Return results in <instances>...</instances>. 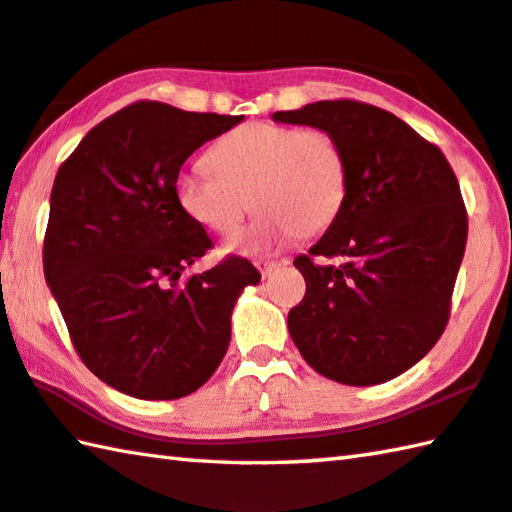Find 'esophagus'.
Instances as JSON below:
<instances>
[{
  "label": "esophagus",
  "mask_w": 512,
  "mask_h": 512,
  "mask_svg": "<svg viewBox=\"0 0 512 512\" xmlns=\"http://www.w3.org/2000/svg\"><path fill=\"white\" fill-rule=\"evenodd\" d=\"M286 262H273V259H259L257 262V268L262 271L264 277H271L275 271H280V268L284 266Z\"/></svg>",
  "instance_id": "1"
}]
</instances>
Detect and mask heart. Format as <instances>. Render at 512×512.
Returning <instances> with one entry per match:
<instances>
[{
    "mask_svg": "<svg viewBox=\"0 0 512 512\" xmlns=\"http://www.w3.org/2000/svg\"><path fill=\"white\" fill-rule=\"evenodd\" d=\"M210 170H183L174 194L185 215L230 235L253 208L257 219L230 237L228 253H259L291 235L327 230L347 194V159L327 129L246 123L208 152Z\"/></svg>",
    "mask_w": 512,
    "mask_h": 512,
    "instance_id": "heart-1",
    "label": "heart"
}]
</instances>
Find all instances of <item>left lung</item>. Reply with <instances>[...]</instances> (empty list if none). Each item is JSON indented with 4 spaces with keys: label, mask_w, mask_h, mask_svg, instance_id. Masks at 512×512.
<instances>
[{
    "label": "left lung",
    "mask_w": 512,
    "mask_h": 512,
    "mask_svg": "<svg viewBox=\"0 0 512 512\" xmlns=\"http://www.w3.org/2000/svg\"><path fill=\"white\" fill-rule=\"evenodd\" d=\"M273 120L327 129L347 159L340 212L293 262L306 293L288 311V333L324 378L387 383L414 367L448 324L468 239L457 176L439 147L365 102L320 100L275 111Z\"/></svg>",
    "instance_id": "obj_1"
}]
</instances>
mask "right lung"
Masks as SVG:
<instances>
[{"label": "right lung", "instance_id": "obj_1", "mask_svg": "<svg viewBox=\"0 0 512 512\" xmlns=\"http://www.w3.org/2000/svg\"><path fill=\"white\" fill-rule=\"evenodd\" d=\"M241 120L134 102L55 174L46 284L82 362L127 396L197 392L226 356L237 297L262 280L239 257L185 277L212 241L174 194L188 156Z\"/></svg>", "mask_w": 512, "mask_h": 512}]
</instances>
